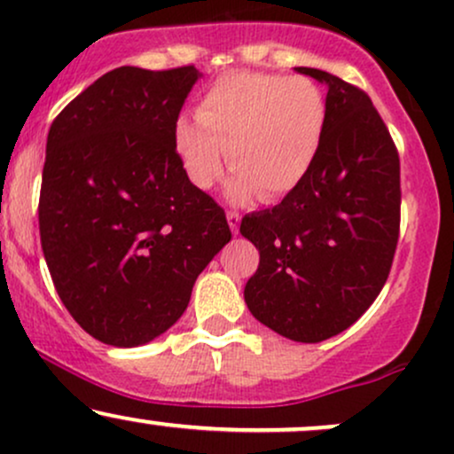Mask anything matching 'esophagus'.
Listing matches in <instances>:
<instances>
[{
	"instance_id": "obj_1",
	"label": "esophagus",
	"mask_w": 454,
	"mask_h": 454,
	"mask_svg": "<svg viewBox=\"0 0 454 454\" xmlns=\"http://www.w3.org/2000/svg\"><path fill=\"white\" fill-rule=\"evenodd\" d=\"M226 220H228V226H231L232 234H239V226H241V215H239L237 211H228Z\"/></svg>"
}]
</instances>
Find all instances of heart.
Wrapping results in <instances>:
<instances>
[{
	"label": "heart",
	"instance_id": "1",
	"mask_svg": "<svg viewBox=\"0 0 454 454\" xmlns=\"http://www.w3.org/2000/svg\"><path fill=\"white\" fill-rule=\"evenodd\" d=\"M326 117V98L311 78L232 70L202 91L196 119H176L173 140L196 187L207 190L220 179L226 149L234 200L258 194L275 202L309 175Z\"/></svg>",
	"mask_w": 454,
	"mask_h": 454
}]
</instances>
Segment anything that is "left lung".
<instances>
[{
  "label": "left lung",
  "instance_id": "1",
  "mask_svg": "<svg viewBox=\"0 0 454 454\" xmlns=\"http://www.w3.org/2000/svg\"><path fill=\"white\" fill-rule=\"evenodd\" d=\"M296 72L328 87L326 132L303 184L241 220L260 252L245 303L279 335L317 343L352 326L387 284L399 239V153L363 90L316 67Z\"/></svg>",
  "mask_w": 454,
  "mask_h": 454
}]
</instances>
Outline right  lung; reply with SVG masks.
Segmentation results:
<instances>
[{"label": "right lung", "mask_w": 454, "mask_h": 454, "mask_svg": "<svg viewBox=\"0 0 454 454\" xmlns=\"http://www.w3.org/2000/svg\"><path fill=\"white\" fill-rule=\"evenodd\" d=\"M198 76L194 66H121L78 93L49 129L43 252L61 303L108 346H143L168 331L232 237L175 149Z\"/></svg>", "instance_id": "add662e5"}]
</instances>
